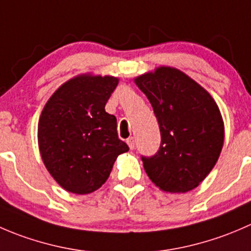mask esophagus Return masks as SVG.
Listing matches in <instances>:
<instances>
[{
  "mask_svg": "<svg viewBox=\"0 0 251 251\" xmlns=\"http://www.w3.org/2000/svg\"><path fill=\"white\" fill-rule=\"evenodd\" d=\"M126 144H128L129 148H130L131 150H133V149L135 148V139H134L133 136H130V138L126 139Z\"/></svg>",
  "mask_w": 251,
  "mask_h": 251,
  "instance_id": "esophagus-1",
  "label": "esophagus"
}]
</instances>
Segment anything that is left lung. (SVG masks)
Listing matches in <instances>:
<instances>
[{"label": "left lung", "mask_w": 251, "mask_h": 251, "mask_svg": "<svg viewBox=\"0 0 251 251\" xmlns=\"http://www.w3.org/2000/svg\"><path fill=\"white\" fill-rule=\"evenodd\" d=\"M158 122L161 144L141 156L151 182L170 193L197 188L216 165L223 146V121L215 100L180 71L161 67L135 79Z\"/></svg>", "instance_id": "left-lung-1"}]
</instances>
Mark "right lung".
<instances>
[{
  "label": "right lung",
  "mask_w": 251,
  "mask_h": 251,
  "mask_svg": "<svg viewBox=\"0 0 251 251\" xmlns=\"http://www.w3.org/2000/svg\"><path fill=\"white\" fill-rule=\"evenodd\" d=\"M117 84L113 76H76L63 84L42 110L38 129L42 161L68 192L98 190L117 156L129 150L118 138L116 117L105 111Z\"/></svg>",
  "instance_id": "add662e5"
}]
</instances>
